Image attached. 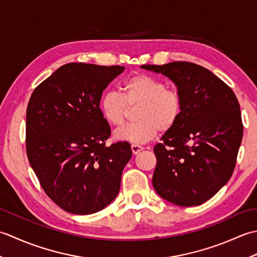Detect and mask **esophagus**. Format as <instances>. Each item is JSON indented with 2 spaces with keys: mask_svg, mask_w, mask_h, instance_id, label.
I'll list each match as a JSON object with an SVG mask.
<instances>
[{
  "mask_svg": "<svg viewBox=\"0 0 257 257\" xmlns=\"http://www.w3.org/2000/svg\"><path fill=\"white\" fill-rule=\"evenodd\" d=\"M141 150H144V147H143V146L137 145V144H133V145H132V151H133L134 155L139 154V152H140Z\"/></svg>",
  "mask_w": 257,
  "mask_h": 257,
  "instance_id": "34e87169",
  "label": "esophagus"
}]
</instances>
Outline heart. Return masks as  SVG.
Returning <instances> with one entry per match:
<instances>
[{"instance_id":"1","label":"heart","mask_w":257,"mask_h":257,"mask_svg":"<svg viewBox=\"0 0 257 257\" xmlns=\"http://www.w3.org/2000/svg\"><path fill=\"white\" fill-rule=\"evenodd\" d=\"M122 95L106 90L100 97L99 109L103 119L112 125H121L130 110L138 108V122L127 124L114 133L117 140L144 144L159 133L176 127L183 110V98L174 87L160 78L146 74H135L124 80Z\"/></svg>"}]
</instances>
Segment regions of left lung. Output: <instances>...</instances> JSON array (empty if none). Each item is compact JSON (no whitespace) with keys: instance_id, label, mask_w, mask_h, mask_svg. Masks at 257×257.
<instances>
[{"instance_id":"1","label":"left lung","mask_w":257,"mask_h":257,"mask_svg":"<svg viewBox=\"0 0 257 257\" xmlns=\"http://www.w3.org/2000/svg\"><path fill=\"white\" fill-rule=\"evenodd\" d=\"M141 67L170 78L183 98L181 118L154 148L152 184L171 203L200 205L230 180L235 168L243 137L237 98L230 86L198 64Z\"/></svg>"}]
</instances>
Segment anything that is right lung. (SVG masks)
<instances>
[{"mask_svg": "<svg viewBox=\"0 0 257 257\" xmlns=\"http://www.w3.org/2000/svg\"><path fill=\"white\" fill-rule=\"evenodd\" d=\"M119 65L69 63L33 91L26 109V154L48 198L73 214H91L116 198L127 141L106 145L110 125L99 100L123 72Z\"/></svg>", "mask_w": 257, "mask_h": 257, "instance_id": "obj_1", "label": "right lung"}]
</instances>
